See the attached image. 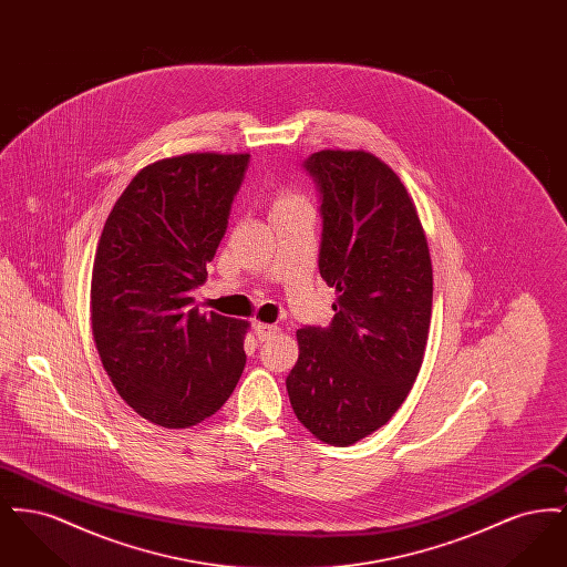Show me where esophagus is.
<instances>
[{"label":"esophagus","instance_id":"34e87169","mask_svg":"<svg viewBox=\"0 0 567 567\" xmlns=\"http://www.w3.org/2000/svg\"><path fill=\"white\" fill-rule=\"evenodd\" d=\"M278 331H280L278 324L255 323V333H257V338H259L261 342H264V340H270Z\"/></svg>","mask_w":567,"mask_h":567}]
</instances>
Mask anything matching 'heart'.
<instances>
[{
    "label": "heart",
    "instance_id": "1",
    "mask_svg": "<svg viewBox=\"0 0 567 567\" xmlns=\"http://www.w3.org/2000/svg\"><path fill=\"white\" fill-rule=\"evenodd\" d=\"M296 199H301V197H297V195H291V193H282V195L278 197L276 206H280V204H289V202H296Z\"/></svg>",
    "mask_w": 567,
    "mask_h": 567
}]
</instances>
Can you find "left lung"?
<instances>
[{"mask_svg": "<svg viewBox=\"0 0 567 567\" xmlns=\"http://www.w3.org/2000/svg\"><path fill=\"white\" fill-rule=\"evenodd\" d=\"M319 199V271L336 287L329 327L297 329L287 391L299 423L349 446L404 404L419 377L433 274L416 208L398 174L365 151H321L303 162Z\"/></svg>", "mask_w": 567, "mask_h": 567, "instance_id": "left-lung-1", "label": "left lung"}]
</instances>
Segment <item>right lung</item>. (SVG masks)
Here are the masks:
<instances>
[{
	"label": "right lung",
	"instance_id": "add662e5",
	"mask_svg": "<svg viewBox=\"0 0 567 567\" xmlns=\"http://www.w3.org/2000/svg\"><path fill=\"white\" fill-rule=\"evenodd\" d=\"M250 155L151 163L116 199L91 278L93 340L118 395L146 421L185 430L243 377L246 321L202 315L190 291L227 231Z\"/></svg>",
	"mask_w": 567,
	"mask_h": 567
}]
</instances>
